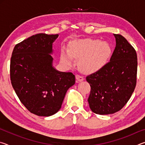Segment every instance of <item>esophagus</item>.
I'll return each mask as SVG.
<instances>
[{
	"mask_svg": "<svg viewBox=\"0 0 145 145\" xmlns=\"http://www.w3.org/2000/svg\"><path fill=\"white\" fill-rule=\"evenodd\" d=\"M76 79H77V82H81L83 80H84V77H83L81 75H76Z\"/></svg>",
	"mask_w": 145,
	"mask_h": 145,
	"instance_id": "34e87169",
	"label": "esophagus"
}]
</instances>
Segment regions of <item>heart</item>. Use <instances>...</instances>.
<instances>
[{
  "instance_id": "b5f03b06",
  "label": "heart",
  "mask_w": 145,
  "mask_h": 145,
  "mask_svg": "<svg viewBox=\"0 0 145 145\" xmlns=\"http://www.w3.org/2000/svg\"><path fill=\"white\" fill-rule=\"evenodd\" d=\"M112 54V47L107 41L95 39H76L70 43V50L65 48L61 59L72 65L74 57L80 59L78 66L87 73L97 72L104 68Z\"/></svg>"
}]
</instances>
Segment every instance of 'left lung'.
<instances>
[{"label": "left lung", "mask_w": 145, "mask_h": 145, "mask_svg": "<svg viewBox=\"0 0 145 145\" xmlns=\"http://www.w3.org/2000/svg\"><path fill=\"white\" fill-rule=\"evenodd\" d=\"M114 36L116 47L109 62L86 77L91 86L88 101L91 110L98 114H113L121 110L136 85V50L123 36L116 34Z\"/></svg>", "instance_id": "1"}]
</instances>
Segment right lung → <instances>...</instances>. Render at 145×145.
Masks as SVG:
<instances>
[{
    "mask_svg": "<svg viewBox=\"0 0 145 145\" xmlns=\"http://www.w3.org/2000/svg\"><path fill=\"white\" fill-rule=\"evenodd\" d=\"M58 34H35L16 44L10 62L12 86L28 111L50 116L61 109L66 93L75 82L72 72L53 67L52 44Z\"/></svg>",
    "mask_w": 145,
    "mask_h": 145,
    "instance_id": "right-lung-1",
    "label": "right lung"
}]
</instances>
